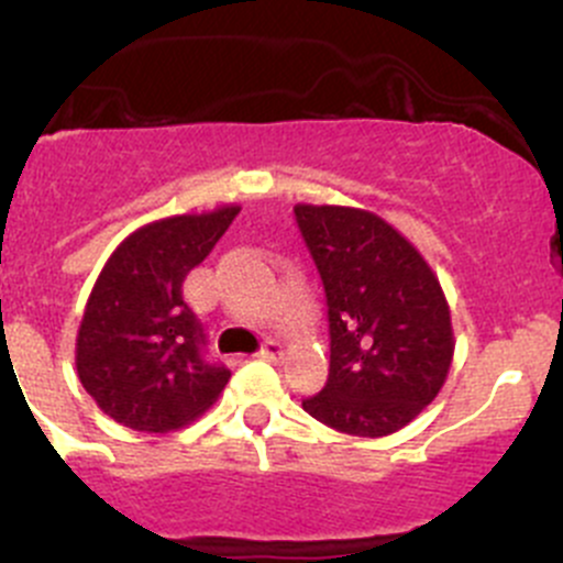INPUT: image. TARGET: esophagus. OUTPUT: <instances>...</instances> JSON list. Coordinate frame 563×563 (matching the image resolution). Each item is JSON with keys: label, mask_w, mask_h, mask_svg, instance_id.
<instances>
[{"label": "esophagus", "mask_w": 563, "mask_h": 563, "mask_svg": "<svg viewBox=\"0 0 563 563\" xmlns=\"http://www.w3.org/2000/svg\"><path fill=\"white\" fill-rule=\"evenodd\" d=\"M283 354H286V345H283V343H277V340H269V343H266L264 349L258 351V356H261V360H269V362H277V360H283Z\"/></svg>", "instance_id": "34e87169"}]
</instances>
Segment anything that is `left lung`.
I'll use <instances>...</instances> for the list:
<instances>
[{"mask_svg": "<svg viewBox=\"0 0 563 563\" xmlns=\"http://www.w3.org/2000/svg\"><path fill=\"white\" fill-rule=\"evenodd\" d=\"M329 308V378L302 408L362 439L397 433L435 400L455 356L439 277L376 212L297 203Z\"/></svg>", "mask_w": 563, "mask_h": 563, "instance_id": "obj_1", "label": "left lung"}]
</instances>
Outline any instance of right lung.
Listing matches in <instances>:
<instances>
[{
  "label": "right lung",
  "instance_id": "obj_1",
  "mask_svg": "<svg viewBox=\"0 0 563 563\" xmlns=\"http://www.w3.org/2000/svg\"><path fill=\"white\" fill-rule=\"evenodd\" d=\"M240 214H172L124 236L108 255L76 338L78 382L113 422L172 433L201 417L231 371L203 360V329L185 302V277Z\"/></svg>",
  "mask_w": 563,
  "mask_h": 563
}]
</instances>
